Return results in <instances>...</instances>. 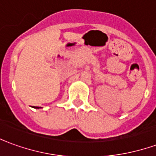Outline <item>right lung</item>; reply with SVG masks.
I'll list each match as a JSON object with an SVG mask.
<instances>
[{
  "label": "right lung",
  "instance_id": "right-lung-1",
  "mask_svg": "<svg viewBox=\"0 0 156 156\" xmlns=\"http://www.w3.org/2000/svg\"><path fill=\"white\" fill-rule=\"evenodd\" d=\"M35 108H41V107H34Z\"/></svg>",
  "mask_w": 156,
  "mask_h": 156
}]
</instances>
